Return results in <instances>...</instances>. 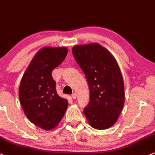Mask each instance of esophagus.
<instances>
[{"instance_id": "1", "label": "esophagus", "mask_w": 155, "mask_h": 155, "mask_svg": "<svg viewBox=\"0 0 155 155\" xmlns=\"http://www.w3.org/2000/svg\"><path fill=\"white\" fill-rule=\"evenodd\" d=\"M71 98H72L73 99H76V93H73V94L71 95Z\"/></svg>"}]
</instances>
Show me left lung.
Listing matches in <instances>:
<instances>
[{
    "instance_id": "left-lung-1",
    "label": "left lung",
    "mask_w": 155,
    "mask_h": 155,
    "mask_svg": "<svg viewBox=\"0 0 155 155\" xmlns=\"http://www.w3.org/2000/svg\"><path fill=\"white\" fill-rule=\"evenodd\" d=\"M76 62L86 76L90 101L84 109L92 127L106 130L116 123L124 104V84L116 60L98 43L72 48Z\"/></svg>"
}]
</instances>
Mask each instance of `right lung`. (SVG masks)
Here are the masks:
<instances>
[{"label":"right lung","mask_w":155,"mask_h":155,"mask_svg":"<svg viewBox=\"0 0 155 155\" xmlns=\"http://www.w3.org/2000/svg\"><path fill=\"white\" fill-rule=\"evenodd\" d=\"M66 47H44L34 57L23 74L19 98L31 122L45 130L57 127L68 108V100L58 96L51 72L63 62Z\"/></svg>","instance_id":"obj_1"}]
</instances>
